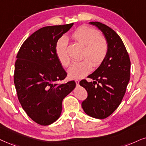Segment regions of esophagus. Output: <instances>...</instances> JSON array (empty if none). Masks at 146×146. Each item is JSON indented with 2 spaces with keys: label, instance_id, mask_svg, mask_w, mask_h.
Wrapping results in <instances>:
<instances>
[{
  "label": "esophagus",
  "instance_id": "34e87169",
  "mask_svg": "<svg viewBox=\"0 0 146 146\" xmlns=\"http://www.w3.org/2000/svg\"><path fill=\"white\" fill-rule=\"evenodd\" d=\"M75 84H76L77 86H79V81L78 80V79H75Z\"/></svg>",
  "mask_w": 146,
  "mask_h": 146
}]
</instances>
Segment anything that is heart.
I'll use <instances>...</instances> for the list:
<instances>
[{"mask_svg":"<svg viewBox=\"0 0 146 146\" xmlns=\"http://www.w3.org/2000/svg\"><path fill=\"white\" fill-rule=\"evenodd\" d=\"M75 41L84 46L82 58L79 62H74L68 69V75L73 79H81L91 71L92 66L98 67L104 61L108 53V46L106 40L99 36L98 31L92 27L81 26L72 34ZM55 52L58 60L64 67H67L71 62L68 53V40L62 36L57 40ZM93 64H92V62Z\"/></svg>","mask_w":146,"mask_h":146,"instance_id":"heart-1","label":"heart"}]
</instances>
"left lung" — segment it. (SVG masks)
I'll return each mask as SVG.
<instances>
[{
  "label": "left lung",
  "mask_w": 146,
  "mask_h": 146,
  "mask_svg": "<svg viewBox=\"0 0 146 146\" xmlns=\"http://www.w3.org/2000/svg\"><path fill=\"white\" fill-rule=\"evenodd\" d=\"M89 23L102 32L108 50L104 61L88 76L94 82H79L88 92L82 106L88 115L102 119L109 117L122 101L130 79L131 62L122 40L113 29L100 22Z\"/></svg>",
  "instance_id": "left-lung-1"
}]
</instances>
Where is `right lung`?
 <instances>
[{"instance_id":"1","label":"right lung","mask_w":146,"mask_h":146,"mask_svg":"<svg viewBox=\"0 0 146 146\" xmlns=\"http://www.w3.org/2000/svg\"><path fill=\"white\" fill-rule=\"evenodd\" d=\"M73 23L40 28L20 48L15 64L14 84L18 99L27 115L38 124L48 125L60 117L62 102L75 88L67 76L55 52L59 38Z\"/></svg>"}]
</instances>
